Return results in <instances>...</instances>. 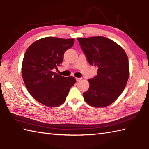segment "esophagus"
<instances>
[{
    "mask_svg": "<svg viewBox=\"0 0 149 149\" xmlns=\"http://www.w3.org/2000/svg\"><path fill=\"white\" fill-rule=\"evenodd\" d=\"M75 79H76V81L77 82H79V81H81L82 79V78H78V77H76Z\"/></svg>",
    "mask_w": 149,
    "mask_h": 149,
    "instance_id": "34e87169",
    "label": "esophagus"
}]
</instances>
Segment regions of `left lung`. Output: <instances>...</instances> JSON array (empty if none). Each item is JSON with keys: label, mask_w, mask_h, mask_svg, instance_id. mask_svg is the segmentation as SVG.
Segmentation results:
<instances>
[{"label": "left lung", "mask_w": 149, "mask_h": 149, "mask_svg": "<svg viewBox=\"0 0 149 149\" xmlns=\"http://www.w3.org/2000/svg\"><path fill=\"white\" fill-rule=\"evenodd\" d=\"M87 61L98 67L97 75L89 79V88L83 93L86 103L95 107L115 102L126 87L129 77V61L123 48L102 36L77 38Z\"/></svg>", "instance_id": "left-lung-1"}]
</instances>
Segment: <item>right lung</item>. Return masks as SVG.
Segmentation results:
<instances>
[{
    "label": "right lung",
    "mask_w": 149,
    "mask_h": 149,
    "mask_svg": "<svg viewBox=\"0 0 149 149\" xmlns=\"http://www.w3.org/2000/svg\"><path fill=\"white\" fill-rule=\"evenodd\" d=\"M74 44V39L45 37L31 44L23 58L22 76L30 94L37 102L48 107L64 103L74 77H63L53 72L63 60L65 52Z\"/></svg>",
    "instance_id": "obj_1"
}]
</instances>
